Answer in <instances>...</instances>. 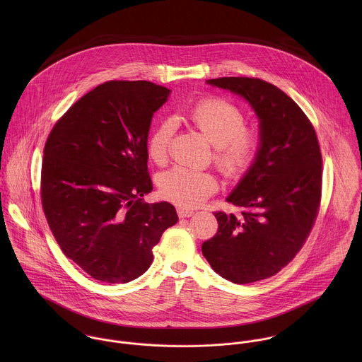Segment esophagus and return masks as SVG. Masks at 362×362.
<instances>
[{
	"label": "esophagus",
	"mask_w": 362,
	"mask_h": 362,
	"mask_svg": "<svg viewBox=\"0 0 362 362\" xmlns=\"http://www.w3.org/2000/svg\"><path fill=\"white\" fill-rule=\"evenodd\" d=\"M177 213H178V216H180L181 218H184V217H191V216L194 214V211H192L191 209H187V207H178V209H177Z\"/></svg>",
	"instance_id": "34e87169"
}]
</instances>
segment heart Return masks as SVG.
Returning a JSON list of instances; mask_svg holds the SVG:
<instances>
[{
  "mask_svg": "<svg viewBox=\"0 0 362 362\" xmlns=\"http://www.w3.org/2000/svg\"><path fill=\"white\" fill-rule=\"evenodd\" d=\"M188 121L214 146V163L230 177L245 173L254 163L260 146L255 128L245 127L243 110L224 99L210 98L195 104L187 115ZM174 125L160 122L148 138V155L157 165L168 160ZM160 194L182 206H198L218 189V181L209 171L174 167L158 177Z\"/></svg>",
  "mask_w": 362,
  "mask_h": 362,
  "instance_id": "obj_1",
  "label": "heart"
}]
</instances>
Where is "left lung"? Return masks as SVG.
I'll return each instance as SVG.
<instances>
[{
    "label": "left lung",
    "mask_w": 362,
    "mask_h": 362,
    "mask_svg": "<svg viewBox=\"0 0 362 362\" xmlns=\"http://www.w3.org/2000/svg\"><path fill=\"white\" fill-rule=\"evenodd\" d=\"M206 82L251 104L260 146L227 198L243 211H214L218 228L202 244V254L221 277L254 283L287 266L310 235L322 195L320 148L308 117L277 86L238 76Z\"/></svg>",
    "instance_id": "left-lung-1"
}]
</instances>
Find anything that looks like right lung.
<instances>
[{"label": "right lung", "mask_w": 362, "mask_h": 362, "mask_svg": "<svg viewBox=\"0 0 362 362\" xmlns=\"http://www.w3.org/2000/svg\"><path fill=\"white\" fill-rule=\"evenodd\" d=\"M170 90L148 81L99 85L55 122L45 146L42 205L66 258L95 280L144 274L161 234L178 221L168 202L146 204L152 117Z\"/></svg>", "instance_id": "right-lung-1"}]
</instances>
